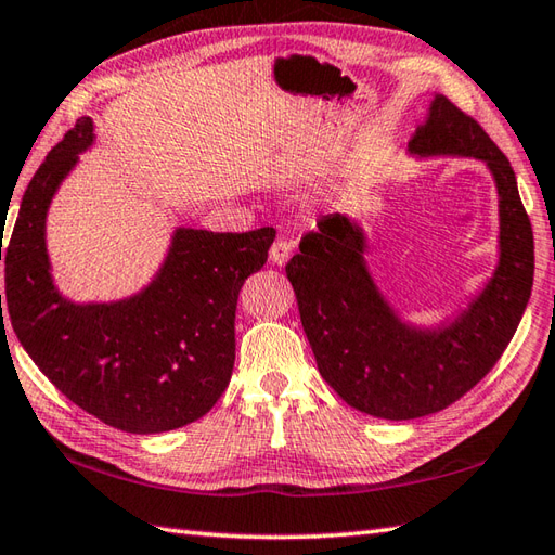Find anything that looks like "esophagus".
Returning <instances> with one entry per match:
<instances>
[{
  "mask_svg": "<svg viewBox=\"0 0 555 555\" xmlns=\"http://www.w3.org/2000/svg\"><path fill=\"white\" fill-rule=\"evenodd\" d=\"M292 246L294 244L285 237L275 240L273 246H270V261H273L275 266H285L289 261V256H292Z\"/></svg>",
  "mask_w": 555,
  "mask_h": 555,
  "instance_id": "34e87169",
  "label": "esophagus"
}]
</instances>
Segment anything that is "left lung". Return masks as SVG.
Returning a JSON list of instances; mask_svg holds the SVG:
<instances>
[{"label": "left lung", "instance_id": "obj_1", "mask_svg": "<svg viewBox=\"0 0 555 555\" xmlns=\"http://www.w3.org/2000/svg\"><path fill=\"white\" fill-rule=\"evenodd\" d=\"M409 150L473 156L494 173L499 268L467 311L437 330L401 323L367 273L363 230L339 214L320 218L285 268L320 375L356 411L387 421L437 413L470 391L506 351L534 280L532 223L511 162L485 128L437 94Z\"/></svg>", "mask_w": 555, "mask_h": 555}]
</instances>
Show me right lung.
<instances>
[{
	"label": "right lung",
	"mask_w": 555,
	"mask_h": 555,
	"mask_svg": "<svg viewBox=\"0 0 555 555\" xmlns=\"http://www.w3.org/2000/svg\"><path fill=\"white\" fill-rule=\"evenodd\" d=\"M92 140V120L78 118L23 194L4 258L11 327L35 365L82 411L122 433H168L223 397L235 365L240 289L263 268L275 230L180 228L144 292L116 304H73L49 273L44 218L59 182Z\"/></svg>",
	"instance_id": "obj_1"
}]
</instances>
